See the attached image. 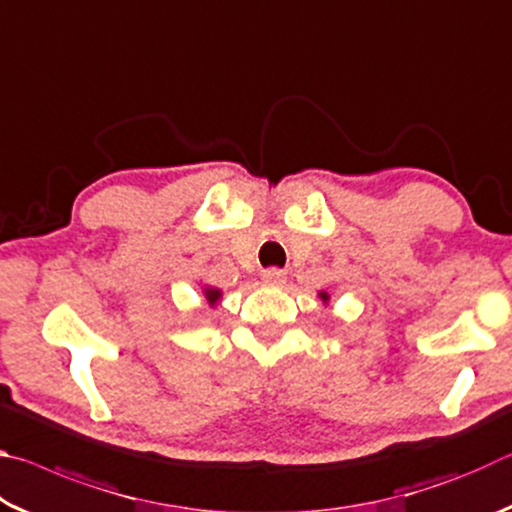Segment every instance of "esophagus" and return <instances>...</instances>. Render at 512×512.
Wrapping results in <instances>:
<instances>
[{
  "label": "esophagus",
  "instance_id": "esophagus-1",
  "mask_svg": "<svg viewBox=\"0 0 512 512\" xmlns=\"http://www.w3.org/2000/svg\"><path fill=\"white\" fill-rule=\"evenodd\" d=\"M262 280L266 284H282L284 271H280V268H266V271H262Z\"/></svg>",
  "mask_w": 512,
  "mask_h": 512
}]
</instances>
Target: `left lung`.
<instances>
[{"label":"left lung","instance_id":"1","mask_svg":"<svg viewBox=\"0 0 512 512\" xmlns=\"http://www.w3.org/2000/svg\"><path fill=\"white\" fill-rule=\"evenodd\" d=\"M323 300H327V293H323Z\"/></svg>","mask_w":512,"mask_h":512}]
</instances>
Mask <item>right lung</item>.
<instances>
[{"label": "right lung", "mask_w": 512, "mask_h": 512, "mask_svg": "<svg viewBox=\"0 0 512 512\" xmlns=\"http://www.w3.org/2000/svg\"><path fill=\"white\" fill-rule=\"evenodd\" d=\"M205 298H207V302H210V305H214V302L221 298V291H216V289H205Z\"/></svg>", "instance_id": "right-lung-1"}]
</instances>
